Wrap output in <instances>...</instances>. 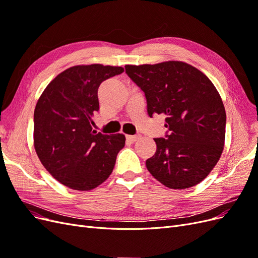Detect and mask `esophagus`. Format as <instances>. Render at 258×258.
Returning a JSON list of instances; mask_svg holds the SVG:
<instances>
[{
  "instance_id": "34e87169",
  "label": "esophagus",
  "mask_w": 258,
  "mask_h": 258,
  "mask_svg": "<svg viewBox=\"0 0 258 258\" xmlns=\"http://www.w3.org/2000/svg\"><path fill=\"white\" fill-rule=\"evenodd\" d=\"M138 139H140V135H137V136H127V141L134 143L136 142Z\"/></svg>"
}]
</instances>
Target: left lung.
Instances as JSON below:
<instances>
[{"label":"left lung","instance_id":"left-lung-1","mask_svg":"<svg viewBox=\"0 0 258 258\" xmlns=\"http://www.w3.org/2000/svg\"><path fill=\"white\" fill-rule=\"evenodd\" d=\"M131 81L144 92L148 116L166 117L165 138L146 160L150 173L173 189L189 188L206 178L220 159L226 112L221 96L199 70L181 61L126 66Z\"/></svg>","mask_w":258,"mask_h":258}]
</instances>
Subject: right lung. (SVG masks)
I'll list each match as a JSON object with an SVG mask.
<instances>
[{
	"instance_id": "add662e5",
	"label": "right lung",
	"mask_w": 258,
	"mask_h": 258,
	"mask_svg": "<svg viewBox=\"0 0 258 258\" xmlns=\"http://www.w3.org/2000/svg\"><path fill=\"white\" fill-rule=\"evenodd\" d=\"M121 67H72L51 81L34 110V147L48 172L70 188L90 190L111 175L126 138L103 135L90 122L99 111L100 84Z\"/></svg>"
}]
</instances>
